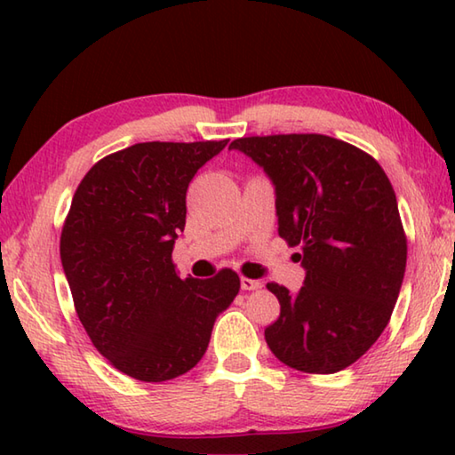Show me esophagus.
<instances>
[{
  "instance_id": "esophagus-1",
  "label": "esophagus",
  "mask_w": 455,
  "mask_h": 455,
  "mask_svg": "<svg viewBox=\"0 0 455 455\" xmlns=\"http://www.w3.org/2000/svg\"><path fill=\"white\" fill-rule=\"evenodd\" d=\"M241 287L243 291H257L263 287V283L257 279H249V276H241Z\"/></svg>"
}]
</instances>
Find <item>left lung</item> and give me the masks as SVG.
<instances>
[{"mask_svg":"<svg viewBox=\"0 0 455 455\" xmlns=\"http://www.w3.org/2000/svg\"><path fill=\"white\" fill-rule=\"evenodd\" d=\"M275 187L279 236L299 246L305 283H268L281 315L268 349L297 371L335 373L387 327L403 283L407 241L394 187L367 152L323 134L236 138Z\"/></svg>","mask_w":455,"mask_h":455,"instance_id":"left-lung-1","label":"left lung"}]
</instances>
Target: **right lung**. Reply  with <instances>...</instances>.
<instances>
[{"label":"right lung","mask_w":455,"mask_h":455,"mask_svg":"<svg viewBox=\"0 0 455 455\" xmlns=\"http://www.w3.org/2000/svg\"><path fill=\"white\" fill-rule=\"evenodd\" d=\"M228 140L140 142L96 163L76 188L60 257L78 319L94 347L138 381L190 371L241 279H180L174 241L187 225V190Z\"/></svg>","instance_id":"right-lung-1"}]
</instances>
